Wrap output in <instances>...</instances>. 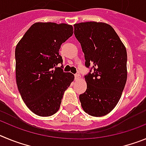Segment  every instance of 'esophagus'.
I'll list each match as a JSON object with an SVG mask.
<instances>
[{"label":"esophagus","mask_w":146,"mask_h":146,"mask_svg":"<svg viewBox=\"0 0 146 146\" xmlns=\"http://www.w3.org/2000/svg\"><path fill=\"white\" fill-rule=\"evenodd\" d=\"M74 77H75V80H80L81 78V75L80 74H76Z\"/></svg>","instance_id":"34e87169"}]
</instances>
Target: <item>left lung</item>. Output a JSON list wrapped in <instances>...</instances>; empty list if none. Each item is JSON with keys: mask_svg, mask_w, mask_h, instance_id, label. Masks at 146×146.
Wrapping results in <instances>:
<instances>
[{"mask_svg": "<svg viewBox=\"0 0 146 146\" xmlns=\"http://www.w3.org/2000/svg\"><path fill=\"white\" fill-rule=\"evenodd\" d=\"M74 35L84 52L87 89L80 95L82 109L91 116L106 115L121 99L127 79V53L111 25L86 22L74 24Z\"/></svg>", "mask_w": 146, "mask_h": 146, "instance_id": "obj_1", "label": "left lung"}]
</instances>
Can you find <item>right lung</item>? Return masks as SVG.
<instances>
[{
  "label": "right lung",
  "mask_w": 146,
  "mask_h": 146,
  "mask_svg": "<svg viewBox=\"0 0 146 146\" xmlns=\"http://www.w3.org/2000/svg\"><path fill=\"white\" fill-rule=\"evenodd\" d=\"M73 34L71 25L36 23L16 46V81L26 106L37 115H52L60 108L65 91L74 79L64 72L60 45Z\"/></svg>",
  "instance_id": "add662e5"
}]
</instances>
